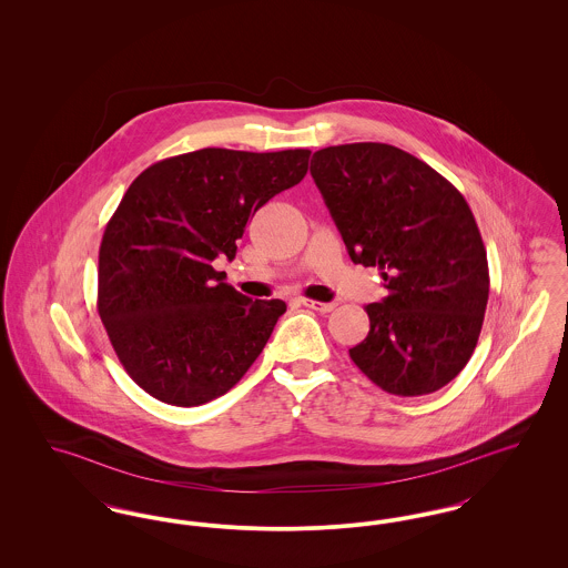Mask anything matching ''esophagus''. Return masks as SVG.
<instances>
[{"label":"esophagus","instance_id":"esophagus-1","mask_svg":"<svg viewBox=\"0 0 568 568\" xmlns=\"http://www.w3.org/2000/svg\"><path fill=\"white\" fill-rule=\"evenodd\" d=\"M297 304H302L306 308H313L317 313H329L336 306L334 302H320V300H311V297H297Z\"/></svg>","mask_w":568,"mask_h":568}]
</instances>
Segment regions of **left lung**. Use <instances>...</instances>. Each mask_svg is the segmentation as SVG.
<instances>
[{
	"label": "left lung",
	"mask_w": 568,
	"mask_h": 568,
	"mask_svg": "<svg viewBox=\"0 0 568 568\" xmlns=\"http://www.w3.org/2000/svg\"><path fill=\"white\" fill-rule=\"evenodd\" d=\"M311 174L353 264L389 292L368 304L353 364L394 396L433 394L477 347L487 296L486 246L464 195L428 163L381 142L327 146Z\"/></svg>",
	"instance_id": "1"
}]
</instances>
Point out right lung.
Listing matches in <instances>:
<instances>
[{
  "label": "right lung",
  "instance_id": "1",
  "mask_svg": "<svg viewBox=\"0 0 568 568\" xmlns=\"http://www.w3.org/2000/svg\"><path fill=\"white\" fill-rule=\"evenodd\" d=\"M308 149H200L149 165L125 191L100 244L98 313L135 383L165 405L230 392L266 347L283 300H251L213 260L236 257L257 209L297 185Z\"/></svg>",
  "mask_w": 568,
  "mask_h": 568
}]
</instances>
